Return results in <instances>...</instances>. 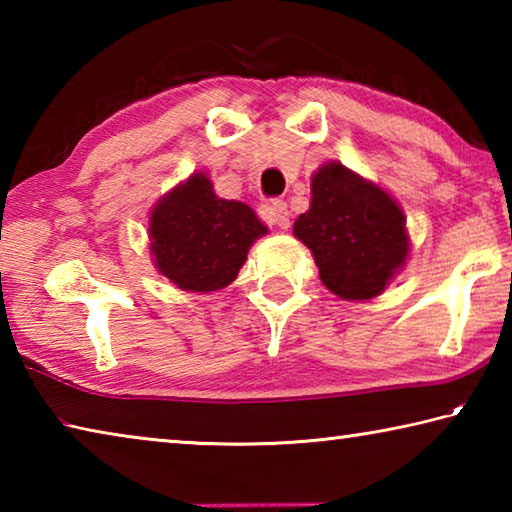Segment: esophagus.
Instances as JSON below:
<instances>
[{"instance_id": "esophagus-1", "label": "esophagus", "mask_w": 512, "mask_h": 512, "mask_svg": "<svg viewBox=\"0 0 512 512\" xmlns=\"http://www.w3.org/2000/svg\"><path fill=\"white\" fill-rule=\"evenodd\" d=\"M266 221L271 223V225H277V228L287 230L289 223H291V212H289L287 203H284V201H273L271 205H268Z\"/></svg>"}]
</instances>
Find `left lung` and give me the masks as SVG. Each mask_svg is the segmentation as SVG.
Here are the masks:
<instances>
[{
  "mask_svg": "<svg viewBox=\"0 0 512 512\" xmlns=\"http://www.w3.org/2000/svg\"><path fill=\"white\" fill-rule=\"evenodd\" d=\"M325 287L343 300L379 296L409 257L404 212L384 189L341 162L311 178V205L293 223Z\"/></svg>",
  "mask_w": 512,
  "mask_h": 512,
  "instance_id": "8db88e82",
  "label": "left lung"
}]
</instances>
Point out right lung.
I'll use <instances>...</instances> for the list:
<instances>
[{
  "label": "right lung",
  "instance_id": "1",
  "mask_svg": "<svg viewBox=\"0 0 512 512\" xmlns=\"http://www.w3.org/2000/svg\"><path fill=\"white\" fill-rule=\"evenodd\" d=\"M253 207L214 194L205 173L162 196L151 212L155 268L183 291H219L235 282L248 248L266 235Z\"/></svg>",
  "mask_w": 512,
  "mask_h": 512
}]
</instances>
